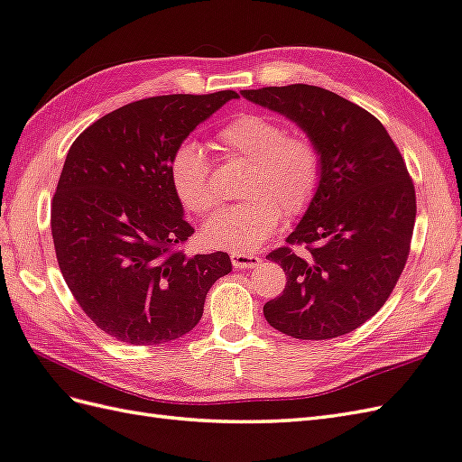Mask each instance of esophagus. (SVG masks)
<instances>
[{"instance_id": "1", "label": "esophagus", "mask_w": 462, "mask_h": 462, "mask_svg": "<svg viewBox=\"0 0 462 462\" xmlns=\"http://www.w3.org/2000/svg\"><path fill=\"white\" fill-rule=\"evenodd\" d=\"M230 259H232V265L236 269H254L262 263V257L255 254H247V252H232Z\"/></svg>"}]
</instances>
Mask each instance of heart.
I'll return each mask as SVG.
<instances>
[{
	"label": "heart",
	"instance_id": "b5f03b06",
	"mask_svg": "<svg viewBox=\"0 0 462 462\" xmlns=\"http://www.w3.org/2000/svg\"><path fill=\"white\" fill-rule=\"evenodd\" d=\"M217 148L230 160L247 162L240 203L217 212L203 226V242L232 252H252L269 240L285 217L309 210L322 183V152L304 133L263 113H242L217 133ZM180 203L207 215L218 199L210 181V162L203 146L183 142L168 162Z\"/></svg>",
	"mask_w": 462,
	"mask_h": 462
}]
</instances>
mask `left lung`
Instances as JSON below:
<instances>
[{"instance_id": "left-lung-1", "label": "left lung", "mask_w": 462, "mask_h": 462, "mask_svg": "<svg viewBox=\"0 0 462 462\" xmlns=\"http://www.w3.org/2000/svg\"><path fill=\"white\" fill-rule=\"evenodd\" d=\"M242 96L297 123L324 165L289 245L267 255L285 271L287 287L265 302V320L297 339L349 334L383 309L406 265L416 222L406 162L376 116L334 91L292 84Z\"/></svg>"}]
</instances>
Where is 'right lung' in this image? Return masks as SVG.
Here are the masks:
<instances>
[{
	"label": "right lung",
	"mask_w": 462,
	"mask_h": 462,
	"mask_svg": "<svg viewBox=\"0 0 462 462\" xmlns=\"http://www.w3.org/2000/svg\"><path fill=\"white\" fill-rule=\"evenodd\" d=\"M236 91L148 97L88 126L58 180L51 228L58 265L89 320L130 346L185 336L207 292L228 275V254L185 255L183 218L168 162Z\"/></svg>",
	"instance_id": "obj_1"
}]
</instances>
